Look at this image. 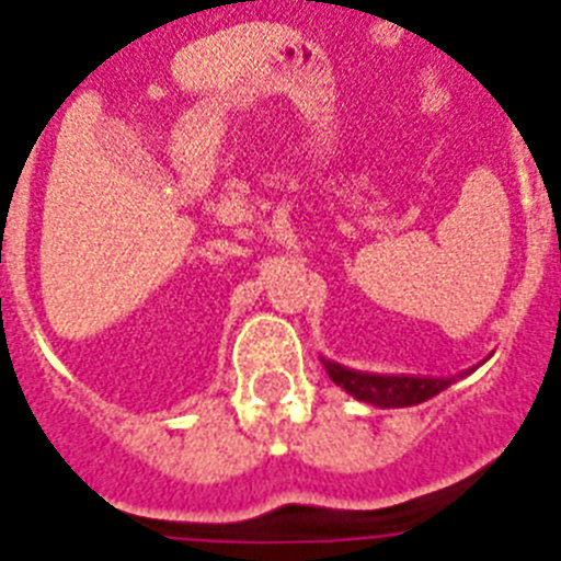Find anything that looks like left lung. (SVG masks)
<instances>
[{"mask_svg":"<svg viewBox=\"0 0 561 561\" xmlns=\"http://www.w3.org/2000/svg\"><path fill=\"white\" fill-rule=\"evenodd\" d=\"M331 379L340 388L348 390L359 401H368L376 408H410L421 401L433 399L440 390H447L453 379H421V376H376V374H356V370L342 368L336 362H325Z\"/></svg>","mask_w":561,"mask_h":561,"instance_id":"8db88e82","label":"left lung"}]
</instances>
